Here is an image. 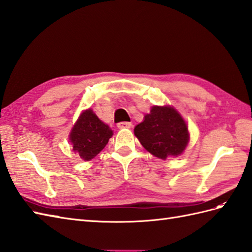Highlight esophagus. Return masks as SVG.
Instances as JSON below:
<instances>
[{
    "mask_svg": "<svg viewBox=\"0 0 252 252\" xmlns=\"http://www.w3.org/2000/svg\"><path fill=\"white\" fill-rule=\"evenodd\" d=\"M118 127L120 128V129H126V128L131 127V123L130 122H121L118 124Z\"/></svg>",
    "mask_w": 252,
    "mask_h": 252,
    "instance_id": "obj_1",
    "label": "esophagus"
}]
</instances>
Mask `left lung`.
<instances>
[{
    "mask_svg": "<svg viewBox=\"0 0 252 252\" xmlns=\"http://www.w3.org/2000/svg\"><path fill=\"white\" fill-rule=\"evenodd\" d=\"M134 134L146 151L160 159L181 155L189 139L186 123L171 107H153L134 127Z\"/></svg>",
    "mask_w": 252,
    "mask_h": 252,
    "instance_id": "obj_1",
    "label": "left lung"
}]
</instances>
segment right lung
<instances>
[{
	"mask_svg": "<svg viewBox=\"0 0 252 252\" xmlns=\"http://www.w3.org/2000/svg\"><path fill=\"white\" fill-rule=\"evenodd\" d=\"M112 130L91 109L84 111L70 132L72 150L84 160H91L105 149Z\"/></svg>",
	"mask_w": 252,
	"mask_h": 252,
	"instance_id": "obj_1",
	"label": "right lung"
}]
</instances>
